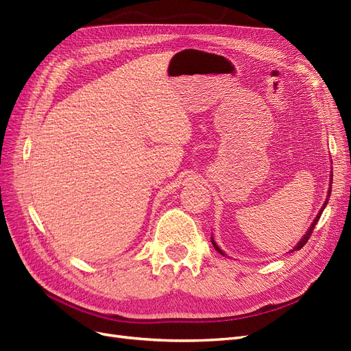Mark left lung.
<instances>
[{
    "label": "left lung",
    "instance_id": "8db88e82",
    "mask_svg": "<svg viewBox=\"0 0 351 351\" xmlns=\"http://www.w3.org/2000/svg\"><path fill=\"white\" fill-rule=\"evenodd\" d=\"M331 182H332V176H331ZM329 195H331V189H329V190H328V196H329ZM326 202H328V200H325V204H324L322 209L319 210V214H317V215H316V218H315V221H313V224L311 226V228H309V230H307V232H306V234H304V237H303V239L300 240V243H299V244H297V246L294 247V250H299V249H302V247L304 246V244L307 243V240H309V239H311V236H312V232H313V228H315V226L317 224V221H319V218H321V215H322V210L325 209V205H326ZM212 244H214V247H215V249H217V250H218L219 253H222V252L219 250V247H218V246H217V244H215V241H214V240H212ZM222 254H224V253H222Z\"/></svg>",
    "mask_w": 351,
    "mask_h": 351
}]
</instances>
